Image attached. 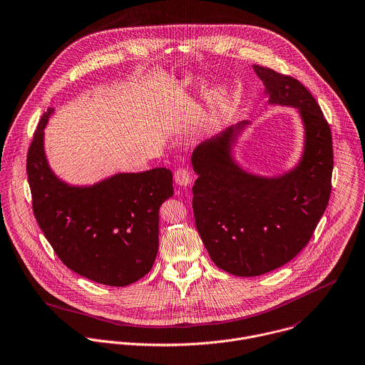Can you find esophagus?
<instances>
[{"instance_id":"esophagus-1","label":"esophagus","mask_w":365,"mask_h":365,"mask_svg":"<svg viewBox=\"0 0 365 365\" xmlns=\"http://www.w3.org/2000/svg\"><path fill=\"white\" fill-rule=\"evenodd\" d=\"M174 181L177 185H181V187H187L192 182V177L190 174L188 170L185 168H178L175 173H174Z\"/></svg>"}]
</instances>
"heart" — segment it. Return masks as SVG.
I'll use <instances>...</instances> for the list:
<instances>
[{
	"instance_id": "b5f03b06",
	"label": "heart",
	"mask_w": 365,
	"mask_h": 365,
	"mask_svg": "<svg viewBox=\"0 0 365 365\" xmlns=\"http://www.w3.org/2000/svg\"><path fill=\"white\" fill-rule=\"evenodd\" d=\"M230 98H231L230 88L224 83L217 85L211 91V93L208 95V99H207V106L202 110V113L200 116V120H198V125H197V133L198 134L204 133L208 128V125H211L212 123L218 119V116L227 108Z\"/></svg>"
}]
</instances>
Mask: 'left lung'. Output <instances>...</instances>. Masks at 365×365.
I'll use <instances>...</instances> for the list:
<instances>
[{"label": "left lung", "mask_w": 365, "mask_h": 365, "mask_svg": "<svg viewBox=\"0 0 365 365\" xmlns=\"http://www.w3.org/2000/svg\"><path fill=\"white\" fill-rule=\"evenodd\" d=\"M270 106L296 109L303 125L297 163L276 175L255 174L235 148L252 124L237 123L202 141L191 155L198 178L192 210L212 262L235 276H260L292 260L310 241L331 191L330 125L312 93L292 76L252 66Z\"/></svg>", "instance_id": "1"}]
</instances>
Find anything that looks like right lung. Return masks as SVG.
Listing matches in <instances>:
<instances>
[{"label": "right lung", "instance_id": "add662e5", "mask_svg": "<svg viewBox=\"0 0 365 365\" xmlns=\"http://www.w3.org/2000/svg\"><path fill=\"white\" fill-rule=\"evenodd\" d=\"M41 118L26 158L32 208L59 259L78 274L108 286L131 284L150 272L158 250V211L171 198L173 173L160 167L116 173L86 185L55 174Z\"/></svg>", "mask_w": 365, "mask_h": 365}]
</instances>
